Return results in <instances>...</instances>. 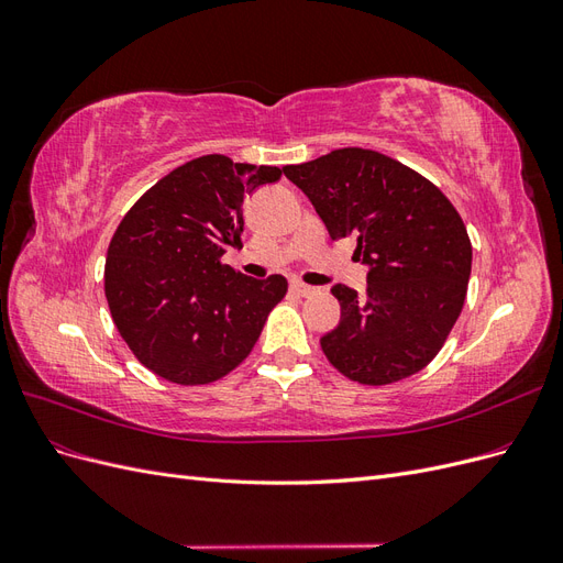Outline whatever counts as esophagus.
Listing matches in <instances>:
<instances>
[{"label": "esophagus", "mask_w": 563, "mask_h": 563, "mask_svg": "<svg viewBox=\"0 0 563 563\" xmlns=\"http://www.w3.org/2000/svg\"><path fill=\"white\" fill-rule=\"evenodd\" d=\"M291 291H294L296 296L308 298V296H312V294L317 291V288L310 286V284H302V282H291Z\"/></svg>", "instance_id": "34e87169"}]
</instances>
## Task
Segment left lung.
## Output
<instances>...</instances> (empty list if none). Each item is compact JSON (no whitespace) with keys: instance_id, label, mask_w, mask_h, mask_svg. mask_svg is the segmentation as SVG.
Instances as JSON below:
<instances>
[{"instance_id":"1","label":"left lung","mask_w":563,"mask_h":563,"mask_svg":"<svg viewBox=\"0 0 563 563\" xmlns=\"http://www.w3.org/2000/svg\"><path fill=\"white\" fill-rule=\"evenodd\" d=\"M331 240L354 236L368 265L360 298L331 291L340 323L321 338L327 360L362 385H389L428 366L465 305L472 244L463 218L434 183L376 150L343 147L284 166Z\"/></svg>"}]
</instances>
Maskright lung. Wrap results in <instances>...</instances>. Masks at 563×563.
I'll return each mask as SVG.
<instances>
[{
    "label": "right lung",
    "instance_id": "right-lung-1",
    "mask_svg": "<svg viewBox=\"0 0 563 563\" xmlns=\"http://www.w3.org/2000/svg\"><path fill=\"white\" fill-rule=\"evenodd\" d=\"M277 166L203 155L155 183L119 223L106 261L114 327L145 368L176 385H209L240 366L286 279H251L223 263L242 249L244 197Z\"/></svg>",
    "mask_w": 563,
    "mask_h": 563
}]
</instances>
